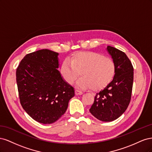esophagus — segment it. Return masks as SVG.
Segmentation results:
<instances>
[{
    "mask_svg": "<svg viewBox=\"0 0 152 152\" xmlns=\"http://www.w3.org/2000/svg\"><path fill=\"white\" fill-rule=\"evenodd\" d=\"M82 94H83V93H82V91H80L79 90H77V89L75 90V94L76 95H82Z\"/></svg>",
    "mask_w": 152,
    "mask_h": 152,
    "instance_id": "obj_1",
    "label": "esophagus"
}]
</instances>
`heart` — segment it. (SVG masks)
<instances>
[{
  "mask_svg": "<svg viewBox=\"0 0 152 152\" xmlns=\"http://www.w3.org/2000/svg\"><path fill=\"white\" fill-rule=\"evenodd\" d=\"M115 64L111 58L93 51H79L63 62L60 73L63 80L72 85L80 75L77 86L80 89L98 91L111 82L115 75Z\"/></svg>",
  "mask_w": 152,
  "mask_h": 152,
  "instance_id": "b5f03b06",
  "label": "heart"
}]
</instances>
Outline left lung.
I'll use <instances>...</instances> for the list:
<instances>
[{
    "label": "left lung",
    "mask_w": 152,
    "mask_h": 152,
    "mask_svg": "<svg viewBox=\"0 0 152 152\" xmlns=\"http://www.w3.org/2000/svg\"><path fill=\"white\" fill-rule=\"evenodd\" d=\"M107 50L115 64V75L103 90L96 94L89 110L94 117L103 122L113 121L125 112L131 101L134 79V68L127 55L109 45Z\"/></svg>",
    "instance_id": "1"
}]
</instances>
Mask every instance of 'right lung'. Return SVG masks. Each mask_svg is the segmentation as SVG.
<instances>
[{"label": "right lung", "instance_id": "obj_1", "mask_svg": "<svg viewBox=\"0 0 152 152\" xmlns=\"http://www.w3.org/2000/svg\"><path fill=\"white\" fill-rule=\"evenodd\" d=\"M58 53L41 49L27 54L18 65L16 75L23 108L35 121L52 124L65 113L74 89L63 80Z\"/></svg>", "mask_w": 152, "mask_h": 152}]
</instances>
